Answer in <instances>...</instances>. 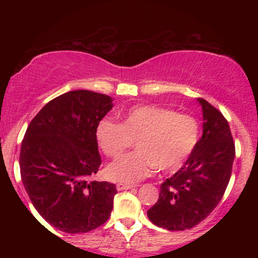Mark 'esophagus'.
Instances as JSON below:
<instances>
[{
	"instance_id": "obj_1",
	"label": "esophagus",
	"mask_w": 258,
	"mask_h": 258,
	"mask_svg": "<svg viewBox=\"0 0 258 258\" xmlns=\"http://www.w3.org/2000/svg\"><path fill=\"white\" fill-rule=\"evenodd\" d=\"M117 189H118V191H124V189H130V188H132V187H135L134 184H131V183H121V182H119V183H117Z\"/></svg>"
}]
</instances>
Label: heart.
<instances>
[{"label":"heart","mask_w":258,"mask_h":258,"mask_svg":"<svg viewBox=\"0 0 258 258\" xmlns=\"http://www.w3.org/2000/svg\"><path fill=\"white\" fill-rule=\"evenodd\" d=\"M96 139L108 157L117 158L132 147V152L111 163L106 175L112 181L136 182L157 168L175 172L191 156L200 141V123L192 114L179 113L156 105H136L122 116L121 123L103 118L96 126Z\"/></svg>","instance_id":"heart-1"}]
</instances>
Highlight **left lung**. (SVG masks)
Here are the masks:
<instances>
[{
	"instance_id": "left-lung-1",
	"label": "left lung",
	"mask_w": 258,
	"mask_h": 258,
	"mask_svg": "<svg viewBox=\"0 0 258 258\" xmlns=\"http://www.w3.org/2000/svg\"><path fill=\"white\" fill-rule=\"evenodd\" d=\"M204 135L181 168L161 184L151 222L170 231L195 227L215 210L232 172L235 142L227 119L204 98Z\"/></svg>"
}]
</instances>
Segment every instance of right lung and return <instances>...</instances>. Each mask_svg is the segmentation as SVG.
I'll list each match as a JSON object with an SVG mask.
<instances>
[{
  "instance_id": "add662e5",
  "label": "right lung",
  "mask_w": 258,
  "mask_h": 258,
  "mask_svg": "<svg viewBox=\"0 0 258 258\" xmlns=\"http://www.w3.org/2000/svg\"><path fill=\"white\" fill-rule=\"evenodd\" d=\"M112 106L110 96L70 91L43 106L22 140L23 186L38 213L62 232L95 230L113 209L116 186L91 181L102 162L96 126Z\"/></svg>"
}]
</instances>
